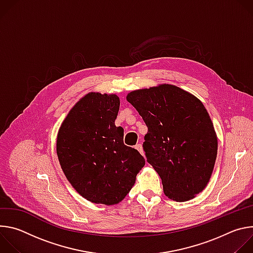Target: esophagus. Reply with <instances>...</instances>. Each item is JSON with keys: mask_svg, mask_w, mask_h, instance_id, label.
<instances>
[{"mask_svg": "<svg viewBox=\"0 0 253 253\" xmlns=\"http://www.w3.org/2000/svg\"><path fill=\"white\" fill-rule=\"evenodd\" d=\"M135 148H136L142 155H144V150H143V147H142V144H141V143L137 144V145L135 146Z\"/></svg>", "mask_w": 253, "mask_h": 253, "instance_id": "1", "label": "esophagus"}]
</instances>
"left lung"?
<instances>
[{"label":"left lung","mask_w":253,"mask_h":253,"mask_svg":"<svg viewBox=\"0 0 253 253\" xmlns=\"http://www.w3.org/2000/svg\"><path fill=\"white\" fill-rule=\"evenodd\" d=\"M148 132L143 149L170 199L194 198L207 185L217 156V137L204 105L193 95L164 84L128 94Z\"/></svg>","instance_id":"1"}]
</instances>
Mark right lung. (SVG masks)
<instances>
[{"label": "right lung", "instance_id": "1", "mask_svg": "<svg viewBox=\"0 0 253 253\" xmlns=\"http://www.w3.org/2000/svg\"><path fill=\"white\" fill-rule=\"evenodd\" d=\"M116 95L89 93L72 108L57 137V155L71 185L87 200L117 204L132 189L145 159L115 126Z\"/></svg>", "mask_w": 253, "mask_h": 253}]
</instances>
